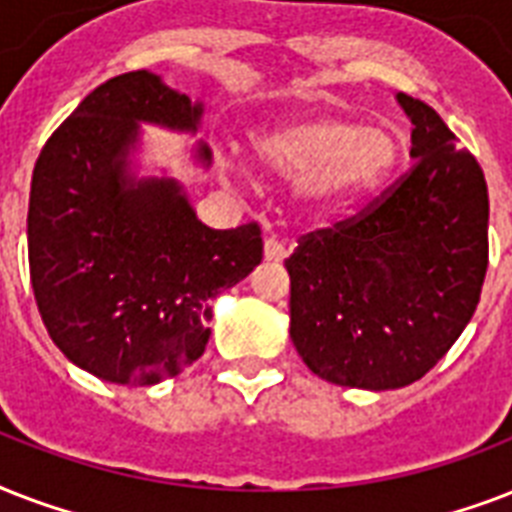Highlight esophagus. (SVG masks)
Masks as SVG:
<instances>
[{"label":"esophagus","instance_id":"esophagus-1","mask_svg":"<svg viewBox=\"0 0 512 512\" xmlns=\"http://www.w3.org/2000/svg\"><path fill=\"white\" fill-rule=\"evenodd\" d=\"M263 255L268 263H281L284 257H287V247L276 239H265V247H263Z\"/></svg>","mask_w":512,"mask_h":512}]
</instances>
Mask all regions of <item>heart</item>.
<instances>
[{"mask_svg":"<svg viewBox=\"0 0 512 512\" xmlns=\"http://www.w3.org/2000/svg\"><path fill=\"white\" fill-rule=\"evenodd\" d=\"M401 135L350 116H300L255 135L265 170L300 180L308 204L337 212L380 188L401 159Z\"/></svg>","mask_w":512,"mask_h":512,"instance_id":"b5f03b06","label":"heart"}]
</instances>
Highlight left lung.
<instances>
[{"label": "left lung", "instance_id": "obj_1", "mask_svg": "<svg viewBox=\"0 0 512 512\" xmlns=\"http://www.w3.org/2000/svg\"><path fill=\"white\" fill-rule=\"evenodd\" d=\"M414 167L369 209L300 239L289 337L321 380L396 390L428 374L476 313L489 265V191L444 119L396 95Z\"/></svg>", "mask_w": 512, "mask_h": 512}]
</instances>
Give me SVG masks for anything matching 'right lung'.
<instances>
[{
	"mask_svg": "<svg viewBox=\"0 0 512 512\" xmlns=\"http://www.w3.org/2000/svg\"><path fill=\"white\" fill-rule=\"evenodd\" d=\"M204 106L151 71L114 76L76 106L36 159L28 265L52 342L84 372L156 385L204 353L212 300L263 260L257 223L215 231L175 177H138L140 124L201 127ZM207 170V143L193 148Z\"/></svg>",
	"mask_w": 512,
	"mask_h": 512,
	"instance_id": "add662e5",
	"label": "right lung"
}]
</instances>
